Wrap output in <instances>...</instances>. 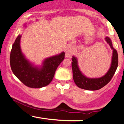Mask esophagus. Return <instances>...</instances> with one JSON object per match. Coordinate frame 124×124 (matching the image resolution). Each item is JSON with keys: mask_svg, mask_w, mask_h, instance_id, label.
Here are the masks:
<instances>
[{"mask_svg": "<svg viewBox=\"0 0 124 124\" xmlns=\"http://www.w3.org/2000/svg\"><path fill=\"white\" fill-rule=\"evenodd\" d=\"M72 49H71L70 48H66V52H65V56H66V57H68V56H69V55H70L71 53H72Z\"/></svg>", "mask_w": 124, "mask_h": 124, "instance_id": "esophagus-1", "label": "esophagus"}]
</instances>
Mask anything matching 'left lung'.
<instances>
[{
  "label": "left lung",
  "mask_w": 124,
  "mask_h": 124,
  "mask_svg": "<svg viewBox=\"0 0 124 124\" xmlns=\"http://www.w3.org/2000/svg\"><path fill=\"white\" fill-rule=\"evenodd\" d=\"M106 41L109 44L111 48L113 49L112 62L109 70L104 76L97 79H90L85 76L79 70L78 65V61L75 57L72 58V68L73 72L74 82L77 86L82 89L88 90H97L106 86L110 82L117 69L118 64V56L117 51L112 47V42L108 37H106Z\"/></svg>",
  "instance_id": "left-lung-1"
}]
</instances>
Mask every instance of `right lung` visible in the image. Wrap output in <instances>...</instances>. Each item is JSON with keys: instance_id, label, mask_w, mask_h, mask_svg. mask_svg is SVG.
<instances>
[{"instance_id": "add662e5", "label": "right lung", "mask_w": 124, "mask_h": 124, "mask_svg": "<svg viewBox=\"0 0 124 124\" xmlns=\"http://www.w3.org/2000/svg\"><path fill=\"white\" fill-rule=\"evenodd\" d=\"M21 35H18L12 45L10 63L13 73L24 85L31 88L46 86L53 79L55 71L65 58V53L48 58L41 68L34 67L24 58L20 46Z\"/></svg>"}]
</instances>
